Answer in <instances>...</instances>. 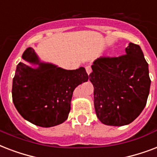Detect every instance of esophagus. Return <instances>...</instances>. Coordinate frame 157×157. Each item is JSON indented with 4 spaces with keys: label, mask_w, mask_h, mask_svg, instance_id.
Here are the masks:
<instances>
[{
    "label": "esophagus",
    "mask_w": 157,
    "mask_h": 157,
    "mask_svg": "<svg viewBox=\"0 0 157 157\" xmlns=\"http://www.w3.org/2000/svg\"><path fill=\"white\" fill-rule=\"evenodd\" d=\"M86 72L88 73V75L91 73V71H92V69H91V67L90 66H87L86 67Z\"/></svg>",
    "instance_id": "obj_1"
}]
</instances>
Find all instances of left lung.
Listing matches in <instances>:
<instances>
[{"mask_svg": "<svg viewBox=\"0 0 157 157\" xmlns=\"http://www.w3.org/2000/svg\"><path fill=\"white\" fill-rule=\"evenodd\" d=\"M94 104L103 124L122 126L146 106L150 90L148 64L139 45L129 43L119 57H100L91 66Z\"/></svg>", "mask_w": 157, "mask_h": 157, "instance_id": "8db88e82", "label": "left lung"}]
</instances>
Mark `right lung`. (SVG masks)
<instances>
[{
    "mask_svg": "<svg viewBox=\"0 0 157 157\" xmlns=\"http://www.w3.org/2000/svg\"><path fill=\"white\" fill-rule=\"evenodd\" d=\"M13 79L12 98L18 113L40 127H52L67 119L74 90L88 81L84 67L66 70L52 63H42L33 48L22 56ZM28 62L36 64L33 69Z\"/></svg>",
    "mask_w": 157,
    "mask_h": 157,
    "instance_id": "right-lung-1",
    "label": "right lung"
}]
</instances>
